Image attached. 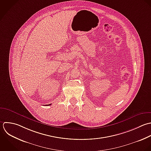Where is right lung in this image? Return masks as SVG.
Segmentation results:
<instances>
[{"label":"right lung","instance_id":"add662e5","mask_svg":"<svg viewBox=\"0 0 151 151\" xmlns=\"http://www.w3.org/2000/svg\"><path fill=\"white\" fill-rule=\"evenodd\" d=\"M50 105V104H49V105Z\"/></svg>","mask_w":151,"mask_h":151}]
</instances>
